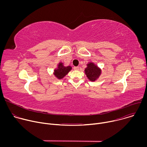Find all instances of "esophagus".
I'll return each instance as SVG.
<instances>
[{
    "label": "esophagus",
    "mask_w": 147,
    "mask_h": 147,
    "mask_svg": "<svg viewBox=\"0 0 147 147\" xmlns=\"http://www.w3.org/2000/svg\"><path fill=\"white\" fill-rule=\"evenodd\" d=\"M74 69L76 70H79V67H78V66L74 67Z\"/></svg>",
    "instance_id": "obj_1"
}]
</instances>
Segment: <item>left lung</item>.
<instances>
[{"instance_id":"left-lung-1","label":"left lung","mask_w":147,"mask_h":147,"mask_svg":"<svg viewBox=\"0 0 147 147\" xmlns=\"http://www.w3.org/2000/svg\"><path fill=\"white\" fill-rule=\"evenodd\" d=\"M84 72L88 79L91 81H95L98 79L101 74V69L93 62H89L87 65Z\"/></svg>"}]
</instances>
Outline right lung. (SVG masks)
<instances>
[{"label": "right lung", "mask_w": 147, "mask_h": 147, "mask_svg": "<svg viewBox=\"0 0 147 147\" xmlns=\"http://www.w3.org/2000/svg\"><path fill=\"white\" fill-rule=\"evenodd\" d=\"M71 69L72 67L70 66L66 67L64 66L63 63L60 62L57 65V67L54 70L53 74L57 79L61 80L63 78Z\"/></svg>", "instance_id": "1"}]
</instances>
